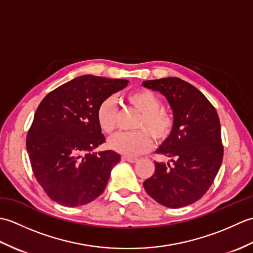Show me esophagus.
I'll use <instances>...</instances> for the list:
<instances>
[{
	"instance_id": "esophagus-1",
	"label": "esophagus",
	"mask_w": 253,
	"mask_h": 253,
	"mask_svg": "<svg viewBox=\"0 0 253 253\" xmlns=\"http://www.w3.org/2000/svg\"><path fill=\"white\" fill-rule=\"evenodd\" d=\"M124 161H127V162H130V163H136L138 159L136 158H130V157H126V155H124V157L122 158Z\"/></svg>"
}]
</instances>
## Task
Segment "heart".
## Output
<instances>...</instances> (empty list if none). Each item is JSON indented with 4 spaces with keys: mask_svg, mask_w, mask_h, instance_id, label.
I'll use <instances>...</instances> for the list:
<instances>
[{
    "mask_svg": "<svg viewBox=\"0 0 253 253\" xmlns=\"http://www.w3.org/2000/svg\"><path fill=\"white\" fill-rule=\"evenodd\" d=\"M126 100L141 113L132 132H123L111 141V147L126 157H137L152 146L155 141H164L174 129V115L169 109L161 105L160 96L149 89H139L126 95ZM96 121L101 130L112 135L116 128V112L114 100L107 98L101 102L96 110Z\"/></svg>",
    "mask_w": 253,
    "mask_h": 253,
    "instance_id": "heart-1",
    "label": "heart"
}]
</instances>
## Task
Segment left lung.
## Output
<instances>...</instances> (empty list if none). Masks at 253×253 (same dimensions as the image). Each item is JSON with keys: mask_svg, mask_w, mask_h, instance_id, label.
Listing matches in <instances>:
<instances>
[{"mask_svg": "<svg viewBox=\"0 0 253 253\" xmlns=\"http://www.w3.org/2000/svg\"><path fill=\"white\" fill-rule=\"evenodd\" d=\"M142 85L166 96L175 120L170 136L157 151L171 163L154 162V174L143 187L164 207L189 206L209 190L221 168L224 147L217 112L202 92L180 78L147 80Z\"/></svg>", "mask_w": 253, "mask_h": 253, "instance_id": "8db88e82", "label": "left lung"}]
</instances>
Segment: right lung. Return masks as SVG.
<instances>
[{"label": "right lung", "instance_id": "obj_1", "mask_svg": "<svg viewBox=\"0 0 253 253\" xmlns=\"http://www.w3.org/2000/svg\"><path fill=\"white\" fill-rule=\"evenodd\" d=\"M126 79L84 75L47 93L35 113L26 148L37 181L51 200L65 207L93 201L104 191L121 155L106 150L96 121L102 101L125 88Z\"/></svg>", "mask_w": 253, "mask_h": 253}]
</instances>
